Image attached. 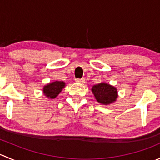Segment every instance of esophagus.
Masks as SVG:
<instances>
[{"instance_id": "obj_1", "label": "esophagus", "mask_w": 160, "mask_h": 160, "mask_svg": "<svg viewBox=\"0 0 160 160\" xmlns=\"http://www.w3.org/2000/svg\"><path fill=\"white\" fill-rule=\"evenodd\" d=\"M77 83H80V84H83V83H85V80H84V79H83V78H82V79H77Z\"/></svg>"}]
</instances>
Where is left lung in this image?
I'll return each instance as SVG.
<instances>
[{
  "label": "left lung",
  "instance_id": "left-lung-1",
  "mask_svg": "<svg viewBox=\"0 0 160 160\" xmlns=\"http://www.w3.org/2000/svg\"><path fill=\"white\" fill-rule=\"evenodd\" d=\"M91 91L97 101L104 105L113 104L118 97L117 88L105 82L93 85Z\"/></svg>",
  "mask_w": 160,
  "mask_h": 160
}]
</instances>
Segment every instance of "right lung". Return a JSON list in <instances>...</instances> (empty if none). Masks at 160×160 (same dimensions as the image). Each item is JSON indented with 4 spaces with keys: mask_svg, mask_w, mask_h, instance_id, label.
Instances as JSON below:
<instances>
[{
    "mask_svg": "<svg viewBox=\"0 0 160 160\" xmlns=\"http://www.w3.org/2000/svg\"><path fill=\"white\" fill-rule=\"evenodd\" d=\"M65 87V82L56 80L45 85L42 88V93L49 99H54L59 94V93Z\"/></svg>",
    "mask_w": 160,
    "mask_h": 160,
    "instance_id": "obj_1",
    "label": "right lung"
}]
</instances>
